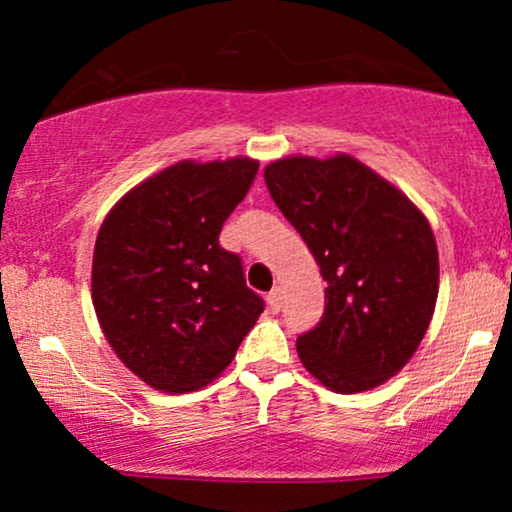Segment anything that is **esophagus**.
I'll return each mask as SVG.
<instances>
[{"label":"esophagus","mask_w":512,"mask_h":512,"mask_svg":"<svg viewBox=\"0 0 512 512\" xmlns=\"http://www.w3.org/2000/svg\"><path fill=\"white\" fill-rule=\"evenodd\" d=\"M267 303H269V308L274 310V313H276V310L281 308V289H279V286H276V289L269 291V296H267Z\"/></svg>","instance_id":"34e87169"}]
</instances>
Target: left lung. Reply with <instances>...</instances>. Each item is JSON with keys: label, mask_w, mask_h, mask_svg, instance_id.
<instances>
[{"label": "left lung", "mask_w": 512, "mask_h": 512, "mask_svg": "<svg viewBox=\"0 0 512 512\" xmlns=\"http://www.w3.org/2000/svg\"><path fill=\"white\" fill-rule=\"evenodd\" d=\"M264 182L327 281L325 315L296 342L305 370L339 395L383 385L436 310L438 245L424 211L349 154L279 158Z\"/></svg>", "instance_id": "8db88e82"}]
</instances>
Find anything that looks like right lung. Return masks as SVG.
Segmentation results:
<instances>
[{
	"instance_id": "add662e5",
	"label": "right lung",
	"mask_w": 512,
	"mask_h": 512,
	"mask_svg": "<svg viewBox=\"0 0 512 512\" xmlns=\"http://www.w3.org/2000/svg\"><path fill=\"white\" fill-rule=\"evenodd\" d=\"M260 161H178L134 185L98 231L91 298L125 366L163 392H195L233 361L264 310L219 245Z\"/></svg>"
}]
</instances>
